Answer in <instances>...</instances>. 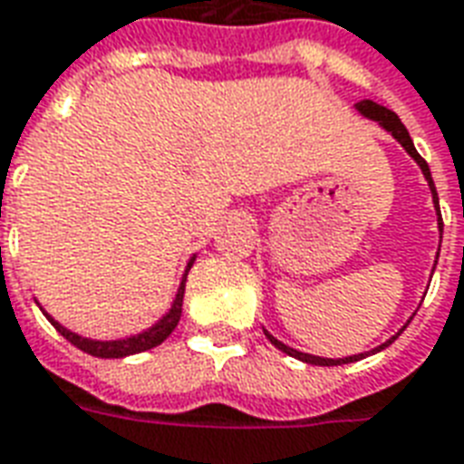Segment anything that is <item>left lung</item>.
Returning <instances> with one entry per match:
<instances>
[{
	"label": "left lung",
	"mask_w": 464,
	"mask_h": 464,
	"mask_svg": "<svg viewBox=\"0 0 464 464\" xmlns=\"http://www.w3.org/2000/svg\"><path fill=\"white\" fill-rule=\"evenodd\" d=\"M359 112H362L363 118H369L373 120V122H379L386 132H389L393 140H396L398 145L403 147L411 157L415 160V164L420 167V171H423V177L425 181H428V187H430V194H433V204H435V211H438V231H440V238H442V216H440V204H438V191H435V184H433V177H430V169H428V162H425L423 157L420 154L415 152V147H413V140H411V135H408V130L406 125L398 120V115L393 112V110L389 108H383V105H379V102H373V101H362V102H356L354 105ZM438 258V256H435ZM438 263V260H435ZM408 324V322H406ZM406 329V327H403ZM403 329H398V334L403 332ZM266 332V337L270 339V344H276L280 352H285V354H290L295 356V359H300V362L304 363H314V366H339V363H352V362H359V359H363V356H369V354H376V352H381V349H386L389 344H393L398 339V334H393L391 339H386L383 344H379L376 349H372V352H366V354H354V356H344V359H324V356H314V354H304V352H297V349H293V346H287L283 344V342H277L267 329H263Z\"/></svg>",
	"instance_id": "1"
}]
</instances>
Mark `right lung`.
Wrapping results in <instances>:
<instances>
[{
	"instance_id": "right-lung-1",
	"label": "right lung",
	"mask_w": 464,
	"mask_h": 464,
	"mask_svg": "<svg viewBox=\"0 0 464 464\" xmlns=\"http://www.w3.org/2000/svg\"><path fill=\"white\" fill-rule=\"evenodd\" d=\"M191 266H194V258L188 260V266H187V270H184V277H181L179 290H177V297H174V302H171L169 312H167L162 319H157L152 327L142 329L140 334H132V337L110 339V342L81 337V334H75V332H71V329L63 327L61 322H56V319L51 317L46 310H41V312H44L51 324L58 329V334H63V337H66L71 344L78 346V349H81V352H85V354L98 356V359H122V356L140 354V352H147V349H154L157 344H162L164 339L169 337L171 332H174V327L179 324L181 304H184V285H187V276H188V270H191ZM36 304H39V302H36Z\"/></svg>"
}]
</instances>
